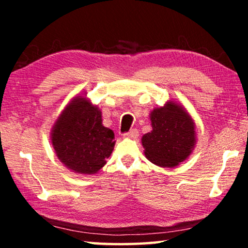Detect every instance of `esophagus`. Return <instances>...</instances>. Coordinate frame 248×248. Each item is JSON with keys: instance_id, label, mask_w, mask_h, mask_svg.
<instances>
[{"instance_id": "34e87169", "label": "esophagus", "mask_w": 248, "mask_h": 248, "mask_svg": "<svg viewBox=\"0 0 248 248\" xmlns=\"http://www.w3.org/2000/svg\"><path fill=\"white\" fill-rule=\"evenodd\" d=\"M139 136V131H138V129H131L130 131L124 133V138H130V139H136Z\"/></svg>"}]
</instances>
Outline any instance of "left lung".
I'll list each match as a JSON object with an SVG mask.
<instances>
[{"label": "left lung", "mask_w": 248, "mask_h": 248, "mask_svg": "<svg viewBox=\"0 0 248 248\" xmlns=\"http://www.w3.org/2000/svg\"><path fill=\"white\" fill-rule=\"evenodd\" d=\"M152 131L142 137L146 158L155 165L174 167L186 159L196 142L195 124L177 104L169 102L151 112Z\"/></svg>", "instance_id": "obj_1"}]
</instances>
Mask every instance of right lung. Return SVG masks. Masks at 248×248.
I'll return each mask as SVG.
<instances>
[{
  "mask_svg": "<svg viewBox=\"0 0 248 248\" xmlns=\"http://www.w3.org/2000/svg\"><path fill=\"white\" fill-rule=\"evenodd\" d=\"M114 131L102 124V112L90 100L73 99L53 125L51 142L57 156L78 174H95L115 146Z\"/></svg>",
  "mask_w": 248,
  "mask_h": 248,
  "instance_id": "obj_1",
  "label": "right lung"
}]
</instances>
